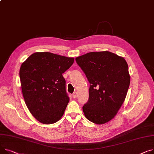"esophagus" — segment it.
<instances>
[{"label": "esophagus", "mask_w": 154, "mask_h": 154, "mask_svg": "<svg viewBox=\"0 0 154 154\" xmlns=\"http://www.w3.org/2000/svg\"><path fill=\"white\" fill-rule=\"evenodd\" d=\"M72 97H73V98H76L77 97V92H76V91H75L74 93L73 94Z\"/></svg>", "instance_id": "1"}]
</instances>
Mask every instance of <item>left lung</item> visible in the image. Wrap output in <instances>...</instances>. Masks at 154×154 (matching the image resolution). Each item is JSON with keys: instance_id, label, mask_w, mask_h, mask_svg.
Segmentation results:
<instances>
[{"instance_id": "obj_1", "label": "left lung", "mask_w": 154, "mask_h": 154, "mask_svg": "<svg viewBox=\"0 0 154 154\" xmlns=\"http://www.w3.org/2000/svg\"><path fill=\"white\" fill-rule=\"evenodd\" d=\"M89 83L85 116L97 125L113 118L126 98L130 75L126 60L109 51L91 52L75 58Z\"/></svg>"}]
</instances>
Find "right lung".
<instances>
[{
  "instance_id": "add662e5",
  "label": "right lung",
  "mask_w": 154,
  "mask_h": 154,
  "mask_svg": "<svg viewBox=\"0 0 154 154\" xmlns=\"http://www.w3.org/2000/svg\"><path fill=\"white\" fill-rule=\"evenodd\" d=\"M74 61L73 57L42 52L32 54L22 64L19 74L25 103L42 123H55L63 116L69 97L63 74Z\"/></svg>"
}]
</instances>
